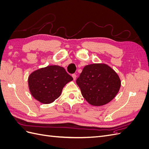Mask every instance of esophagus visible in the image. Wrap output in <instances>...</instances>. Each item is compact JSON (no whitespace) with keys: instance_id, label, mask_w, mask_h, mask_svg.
<instances>
[{"instance_id":"obj_1","label":"esophagus","mask_w":149,"mask_h":149,"mask_svg":"<svg viewBox=\"0 0 149 149\" xmlns=\"http://www.w3.org/2000/svg\"><path fill=\"white\" fill-rule=\"evenodd\" d=\"M72 77H73V78L74 80H75V79H76V74H72Z\"/></svg>"}]
</instances>
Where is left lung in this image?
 Returning a JSON list of instances; mask_svg holds the SVG:
<instances>
[{
	"label": "left lung",
	"mask_w": 149,
	"mask_h": 149,
	"mask_svg": "<svg viewBox=\"0 0 149 149\" xmlns=\"http://www.w3.org/2000/svg\"><path fill=\"white\" fill-rule=\"evenodd\" d=\"M83 97L92 106L106 104L113 100L120 87L116 72L105 64L86 65L76 79Z\"/></svg>",
	"instance_id": "1"
}]
</instances>
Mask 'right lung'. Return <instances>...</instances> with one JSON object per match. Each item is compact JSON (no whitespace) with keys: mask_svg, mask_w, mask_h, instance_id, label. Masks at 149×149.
Here are the masks:
<instances>
[{"mask_svg":"<svg viewBox=\"0 0 149 149\" xmlns=\"http://www.w3.org/2000/svg\"><path fill=\"white\" fill-rule=\"evenodd\" d=\"M73 79L64 68L52 65L33 71L28 82L32 96L40 102L49 104L60 96L65 85Z\"/></svg>","mask_w":149,"mask_h":149,"instance_id":"obj_1","label":"right lung"}]
</instances>
